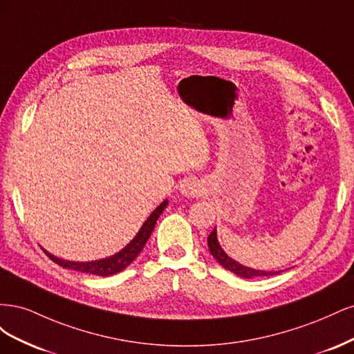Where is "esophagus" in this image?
<instances>
[{
    "instance_id": "obj_1",
    "label": "esophagus",
    "mask_w": 354,
    "mask_h": 354,
    "mask_svg": "<svg viewBox=\"0 0 354 354\" xmlns=\"http://www.w3.org/2000/svg\"><path fill=\"white\" fill-rule=\"evenodd\" d=\"M178 190L183 196H198L201 194V185L194 178H187L181 181Z\"/></svg>"
}]
</instances>
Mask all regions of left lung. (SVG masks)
I'll return each instance as SVG.
<instances>
[{"label":"left lung","instance_id":"8db88e82","mask_svg":"<svg viewBox=\"0 0 354 354\" xmlns=\"http://www.w3.org/2000/svg\"><path fill=\"white\" fill-rule=\"evenodd\" d=\"M208 248H209L211 255L217 260V263L220 266H223L224 269L234 273L236 276L243 277V279H254V277L273 276V274L279 273V272H266V270L251 269V267H246L238 261H234L233 259H230V257L221 248V245L217 239V229L216 227H214V230L209 233V236H208Z\"/></svg>","mask_w":354,"mask_h":354}]
</instances>
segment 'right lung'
<instances>
[{
    "label": "right lung",
    "instance_id": "right-lung-1",
    "mask_svg": "<svg viewBox=\"0 0 354 354\" xmlns=\"http://www.w3.org/2000/svg\"><path fill=\"white\" fill-rule=\"evenodd\" d=\"M167 205H168V199L160 202L159 207H156L151 212V216L147 217V220L143 223V226L140 227V230L137 232L136 236L130 241V243H127L120 252H116L111 257H106V259L94 260V261H69V260L59 259V257L53 255L51 252H48L44 248H42V251L46 252V255L50 260H53L56 264L63 267V269H71V270L90 273V274H95V276L116 274L121 270H124L125 267L130 266L137 259V255L142 252L143 246L146 245L149 238H151V234L155 229V224H156L159 216L167 208Z\"/></svg>",
    "mask_w": 354,
    "mask_h": 354
}]
</instances>
